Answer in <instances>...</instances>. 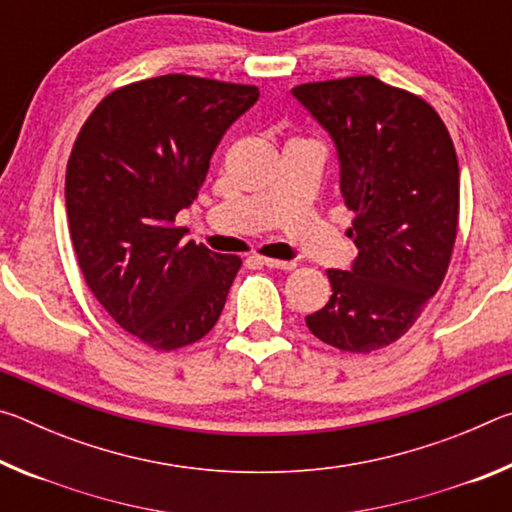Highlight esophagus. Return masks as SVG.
Here are the masks:
<instances>
[{
    "label": "esophagus",
    "instance_id": "34e87169",
    "mask_svg": "<svg viewBox=\"0 0 512 512\" xmlns=\"http://www.w3.org/2000/svg\"><path fill=\"white\" fill-rule=\"evenodd\" d=\"M257 262L266 268H280V271H291V268H296L293 262H282V259H273V257H257Z\"/></svg>",
    "mask_w": 512,
    "mask_h": 512
}]
</instances>
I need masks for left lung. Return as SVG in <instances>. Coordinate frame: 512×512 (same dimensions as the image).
Segmentation results:
<instances>
[{"label": "left lung", "instance_id": "left-lung-1", "mask_svg": "<svg viewBox=\"0 0 512 512\" xmlns=\"http://www.w3.org/2000/svg\"><path fill=\"white\" fill-rule=\"evenodd\" d=\"M339 158V187L354 212L350 271L329 268L332 298L305 318L343 352L391 345L445 280L458 225V160L427 101L375 76L291 90Z\"/></svg>", "mask_w": 512, "mask_h": 512}]
</instances>
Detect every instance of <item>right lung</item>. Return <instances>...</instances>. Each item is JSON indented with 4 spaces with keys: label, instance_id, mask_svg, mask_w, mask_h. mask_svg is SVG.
I'll use <instances>...</instances> for the list:
<instances>
[{
    "label": "right lung",
    "instance_id": "obj_1",
    "mask_svg": "<svg viewBox=\"0 0 512 512\" xmlns=\"http://www.w3.org/2000/svg\"><path fill=\"white\" fill-rule=\"evenodd\" d=\"M255 85L185 74L108 94L76 137L65 207L76 259L94 298L153 350H178L219 320L241 259L183 244L176 214L205 183Z\"/></svg>",
    "mask_w": 512,
    "mask_h": 512
}]
</instances>
